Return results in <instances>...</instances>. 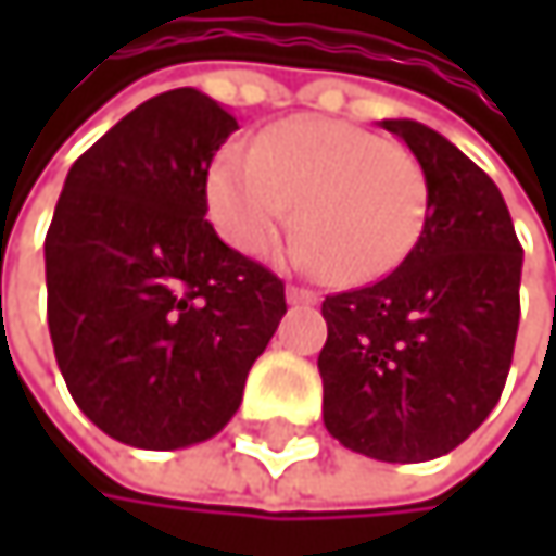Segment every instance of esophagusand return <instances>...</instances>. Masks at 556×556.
<instances>
[{"instance_id":"esophagus-1","label":"esophagus","mask_w":556,"mask_h":556,"mask_svg":"<svg viewBox=\"0 0 556 556\" xmlns=\"http://www.w3.org/2000/svg\"><path fill=\"white\" fill-rule=\"evenodd\" d=\"M286 302L289 305H315L318 295L312 289H302V286H286Z\"/></svg>"}]
</instances>
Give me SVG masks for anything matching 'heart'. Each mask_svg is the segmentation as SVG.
I'll list each match as a JSON object with an SVG mask.
<instances>
[{"instance_id":"heart-1","label":"heart","mask_w":556,"mask_h":556,"mask_svg":"<svg viewBox=\"0 0 556 556\" xmlns=\"http://www.w3.org/2000/svg\"><path fill=\"white\" fill-rule=\"evenodd\" d=\"M205 205L218 235L248 257L292 215L289 257L338 286H361L408 257L425 228L428 186L408 148L351 122L299 115L257 148H222L205 176Z\"/></svg>"}]
</instances>
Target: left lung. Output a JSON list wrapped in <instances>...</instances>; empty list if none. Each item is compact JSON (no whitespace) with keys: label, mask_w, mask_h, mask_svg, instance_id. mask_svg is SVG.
<instances>
[{"label":"left lung","mask_w":556,"mask_h":556,"mask_svg":"<svg viewBox=\"0 0 556 556\" xmlns=\"http://www.w3.org/2000/svg\"><path fill=\"white\" fill-rule=\"evenodd\" d=\"M380 125L421 164L425 228L387 279L321 302V415L348 451L421 464L464 444L500 402L521 244L500 186L460 148L412 118Z\"/></svg>","instance_id":"obj_1"}]
</instances>
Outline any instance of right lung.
Segmentation results:
<instances>
[{
	"instance_id": "1",
	"label": "right lung",
	"mask_w": 556,
	"mask_h": 556,
	"mask_svg": "<svg viewBox=\"0 0 556 556\" xmlns=\"http://www.w3.org/2000/svg\"><path fill=\"white\" fill-rule=\"evenodd\" d=\"M238 118L169 89L66 173L45 241L48 328L79 412L141 451L215 438L286 315L282 279L205 222V176Z\"/></svg>"
}]
</instances>
